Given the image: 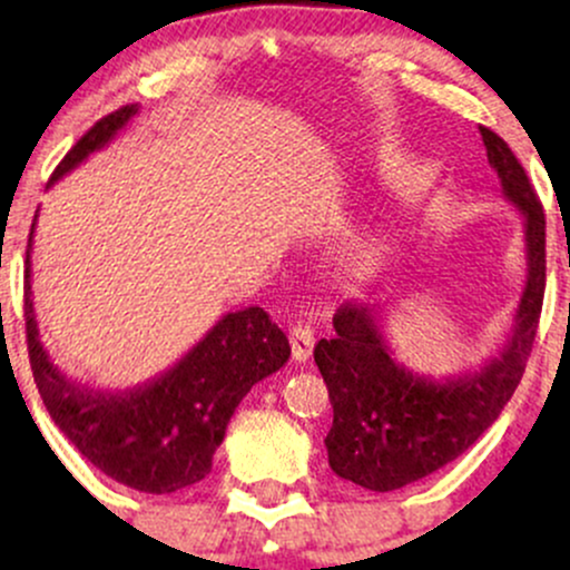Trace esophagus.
Here are the masks:
<instances>
[{"mask_svg": "<svg viewBox=\"0 0 570 570\" xmlns=\"http://www.w3.org/2000/svg\"><path fill=\"white\" fill-rule=\"evenodd\" d=\"M313 330L307 324H294L289 330V343H292V356L294 362H307L313 353Z\"/></svg>", "mask_w": 570, "mask_h": 570, "instance_id": "34e87169", "label": "esophagus"}]
</instances>
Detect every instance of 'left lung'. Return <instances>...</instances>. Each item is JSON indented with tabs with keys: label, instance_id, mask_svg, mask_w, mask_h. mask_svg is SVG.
<instances>
[{
	"label": "left lung",
	"instance_id": "8db88e82",
	"mask_svg": "<svg viewBox=\"0 0 570 570\" xmlns=\"http://www.w3.org/2000/svg\"><path fill=\"white\" fill-rule=\"evenodd\" d=\"M480 134L503 198L525 219L528 278L514 330L485 367L434 381L399 362L375 307L364 299L340 305L335 337L318 340L313 358L335 412L324 440L330 466L353 485L389 493L455 461L493 426L525 372L547 286L544 208L509 144L490 128Z\"/></svg>",
	"mask_w": 570,
	"mask_h": 570
}]
</instances>
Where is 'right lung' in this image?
I'll list each match as a JSON object with an SVG mask.
<instances>
[{"label":"right lung","instance_id":"obj_1","mask_svg":"<svg viewBox=\"0 0 570 570\" xmlns=\"http://www.w3.org/2000/svg\"><path fill=\"white\" fill-rule=\"evenodd\" d=\"M139 112L136 104L101 117L67 158L50 185L107 147ZM48 185V187H50ZM31 222L26 248V340L35 383L56 426L104 474L141 493H174L212 472V458L225 440L235 407L254 383L289 358V340L263 307L222 316L208 335L171 370L128 391H90L67 381L39 343L31 303Z\"/></svg>","mask_w":570,"mask_h":570}]
</instances>
